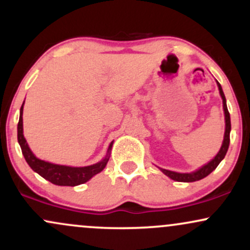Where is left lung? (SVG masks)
I'll return each mask as SVG.
<instances>
[{"label": "left lung", "instance_id": "8db88e82", "mask_svg": "<svg viewBox=\"0 0 250 250\" xmlns=\"http://www.w3.org/2000/svg\"><path fill=\"white\" fill-rule=\"evenodd\" d=\"M217 85H219V90H220V95L222 97V102H223V110H225V120H226V131H225V139H223L222 146H221V149L219 153L216 154V156L211 160L210 162H208L207 165H205L203 167H201L200 169H197L196 171H193V173H176V171H171V170H167V169H161V171L163 174L167 175L168 177H170L171 180L177 181V182H195V181H199L201 179H205L206 176H208L211 171L216 169L217 166L220 165V162L225 159L227 150H228L229 147V142H230V129H231V125H230V115H229L228 108H227V103H226V96L223 94L222 87L219 82H217Z\"/></svg>", "mask_w": 250, "mask_h": 250}]
</instances>
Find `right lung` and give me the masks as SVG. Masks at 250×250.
<instances>
[{
  "mask_svg": "<svg viewBox=\"0 0 250 250\" xmlns=\"http://www.w3.org/2000/svg\"><path fill=\"white\" fill-rule=\"evenodd\" d=\"M23 104H22L21 110H20V120L19 125H17V140H19L20 146H21L22 154H23L25 161H27L29 167L33 169L34 171H36L37 174L41 175L43 179L48 180L49 182L54 183V185L56 186H70V187H75V186L82 185V183L87 182V181L90 180L94 175L99 174L100 171H102L103 169H104L109 160V155H110L113 143H110V146H109L107 156H105L102 161L97 162L95 165L87 166V167L60 166L37 159L35 155L33 154V151L30 150L29 146H28V143L25 141L23 136V120H22Z\"/></svg>",
  "mask_w": 250,
  "mask_h": 250,
  "instance_id": "right-lung-1",
  "label": "right lung"
}]
</instances>
